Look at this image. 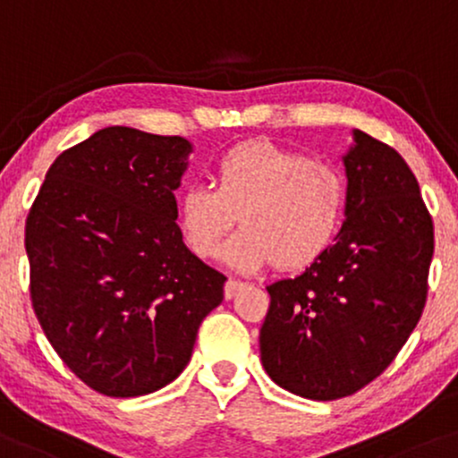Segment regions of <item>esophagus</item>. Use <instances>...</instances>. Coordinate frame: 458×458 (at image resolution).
I'll use <instances>...</instances> for the list:
<instances>
[{
	"mask_svg": "<svg viewBox=\"0 0 458 458\" xmlns=\"http://www.w3.org/2000/svg\"><path fill=\"white\" fill-rule=\"evenodd\" d=\"M242 287H244L242 281H238V279H229L227 284H225V298H233L235 294H238L240 290H242Z\"/></svg>",
	"mask_w": 458,
	"mask_h": 458,
	"instance_id": "esophagus-1",
	"label": "esophagus"
}]
</instances>
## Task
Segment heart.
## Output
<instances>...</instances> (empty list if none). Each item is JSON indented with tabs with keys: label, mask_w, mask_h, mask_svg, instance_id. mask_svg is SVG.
Returning <instances> with one entry per match:
<instances>
[{
	"label": "heart",
	"mask_w": 458,
	"mask_h": 458,
	"mask_svg": "<svg viewBox=\"0 0 458 458\" xmlns=\"http://www.w3.org/2000/svg\"><path fill=\"white\" fill-rule=\"evenodd\" d=\"M214 179L179 192L177 223L188 249L212 259L240 214L244 227L225 249L235 270L272 261L281 270L305 268L333 242L346 209V182L335 166L266 140L229 148Z\"/></svg>",
	"instance_id": "obj_1"
}]
</instances>
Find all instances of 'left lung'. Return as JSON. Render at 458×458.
Segmentation results:
<instances>
[{"mask_svg": "<svg viewBox=\"0 0 458 458\" xmlns=\"http://www.w3.org/2000/svg\"><path fill=\"white\" fill-rule=\"evenodd\" d=\"M344 156L346 220L335 244L294 279L266 287L261 363L287 392L337 400L381 377L428 294L433 218L395 148L354 130Z\"/></svg>", "mask_w": 458, "mask_h": 458, "instance_id": "1", "label": "left lung"}]
</instances>
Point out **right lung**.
Returning a JSON list of instances; mask_svg holds the SVG:
<instances>
[{"label": "right lung", "instance_id": "1", "mask_svg": "<svg viewBox=\"0 0 458 458\" xmlns=\"http://www.w3.org/2000/svg\"><path fill=\"white\" fill-rule=\"evenodd\" d=\"M190 153L182 136L106 127L55 157L25 220L36 318L71 372L110 398L174 381L223 302L227 276L174 223Z\"/></svg>", "mask_w": 458, "mask_h": 458}]
</instances>
